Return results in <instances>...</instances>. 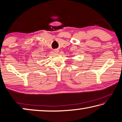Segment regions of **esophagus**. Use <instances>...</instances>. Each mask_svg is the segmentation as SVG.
Returning <instances> with one entry per match:
<instances>
[{
	"label": "esophagus",
	"instance_id": "esophagus-1",
	"mask_svg": "<svg viewBox=\"0 0 122 122\" xmlns=\"http://www.w3.org/2000/svg\"><path fill=\"white\" fill-rule=\"evenodd\" d=\"M55 52L56 53H58L59 52V51L58 50V49H56V50H55Z\"/></svg>",
	"mask_w": 122,
	"mask_h": 122
}]
</instances>
